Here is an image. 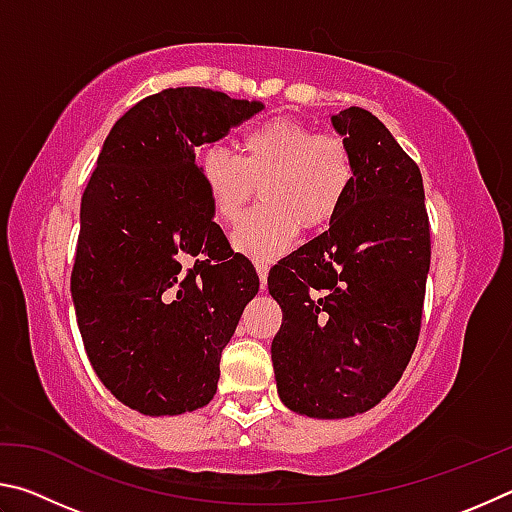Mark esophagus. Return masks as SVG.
<instances>
[{
	"label": "esophagus",
	"instance_id": "esophagus-1",
	"mask_svg": "<svg viewBox=\"0 0 512 512\" xmlns=\"http://www.w3.org/2000/svg\"><path fill=\"white\" fill-rule=\"evenodd\" d=\"M255 268H257L259 282H262V289H266V277H268V266H266V264H262V262H257V264H255Z\"/></svg>",
	"mask_w": 512,
	"mask_h": 512
}]
</instances>
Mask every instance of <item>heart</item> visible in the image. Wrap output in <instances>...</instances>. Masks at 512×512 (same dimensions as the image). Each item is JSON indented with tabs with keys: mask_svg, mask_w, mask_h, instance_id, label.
I'll return each mask as SVG.
<instances>
[{
	"mask_svg": "<svg viewBox=\"0 0 512 512\" xmlns=\"http://www.w3.org/2000/svg\"><path fill=\"white\" fill-rule=\"evenodd\" d=\"M198 176L225 223H235L262 192V207L237 225L232 244L255 262L287 253L300 228L318 230L334 219L357 178L352 146L339 133H316L298 119L273 117L246 128L239 158L210 146Z\"/></svg>",
	"mask_w": 512,
	"mask_h": 512,
	"instance_id": "b5f03b06",
	"label": "heart"
}]
</instances>
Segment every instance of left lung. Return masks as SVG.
I'll list each match as a JSON object with an SVG mask.
<instances>
[{
  "label": "left lung",
  "mask_w": 512,
  "mask_h": 512,
  "mask_svg": "<svg viewBox=\"0 0 512 512\" xmlns=\"http://www.w3.org/2000/svg\"><path fill=\"white\" fill-rule=\"evenodd\" d=\"M332 124L357 178L329 230L277 262L268 291L282 307L271 345L280 400L309 418H350L393 391L420 336L431 262L418 164L372 112Z\"/></svg>",
  "instance_id": "1"
}]
</instances>
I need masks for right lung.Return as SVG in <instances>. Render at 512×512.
<instances>
[{
	"mask_svg": "<svg viewBox=\"0 0 512 512\" xmlns=\"http://www.w3.org/2000/svg\"><path fill=\"white\" fill-rule=\"evenodd\" d=\"M264 106L169 88L117 119L81 198L72 298L103 386L144 415L212 400L221 352L259 277L214 223L198 146Z\"/></svg>",
	"mask_w": 512,
	"mask_h": 512,
	"instance_id": "obj_1",
	"label": "right lung"
}]
</instances>
